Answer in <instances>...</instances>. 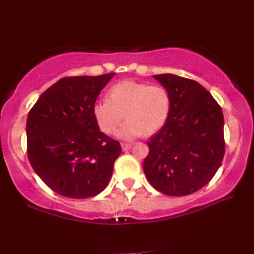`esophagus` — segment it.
I'll return each mask as SVG.
<instances>
[{
  "mask_svg": "<svg viewBox=\"0 0 254 254\" xmlns=\"http://www.w3.org/2000/svg\"><path fill=\"white\" fill-rule=\"evenodd\" d=\"M131 146H132V143H130V142H122V148L124 151L130 149Z\"/></svg>",
  "mask_w": 254,
  "mask_h": 254,
  "instance_id": "esophagus-1",
  "label": "esophagus"
}]
</instances>
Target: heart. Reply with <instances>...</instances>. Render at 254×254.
<instances>
[{
	"label": "heart",
	"mask_w": 254,
	"mask_h": 254,
	"mask_svg": "<svg viewBox=\"0 0 254 254\" xmlns=\"http://www.w3.org/2000/svg\"><path fill=\"white\" fill-rule=\"evenodd\" d=\"M170 108V94L164 86L125 79L108 88L106 100L94 105L93 115L106 135H114L125 118L118 136L131 139L154 135L165 125Z\"/></svg>",
	"instance_id": "heart-1"
}]
</instances>
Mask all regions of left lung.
I'll use <instances>...</instances> for the list:
<instances>
[{
    "instance_id": "8db88e82",
    "label": "left lung",
    "mask_w": 254,
    "mask_h": 254,
    "mask_svg": "<svg viewBox=\"0 0 254 254\" xmlns=\"http://www.w3.org/2000/svg\"><path fill=\"white\" fill-rule=\"evenodd\" d=\"M168 90L171 108L165 125L147 142L142 168L156 190L187 195L207 185L224 156L223 114L202 85L174 74L154 75Z\"/></svg>"
}]
</instances>
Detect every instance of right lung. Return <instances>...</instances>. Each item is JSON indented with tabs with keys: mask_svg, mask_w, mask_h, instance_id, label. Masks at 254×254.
Returning a JSON list of instances; mask_svg holds the SVG:
<instances>
[{
	"mask_svg": "<svg viewBox=\"0 0 254 254\" xmlns=\"http://www.w3.org/2000/svg\"><path fill=\"white\" fill-rule=\"evenodd\" d=\"M115 73L64 77L31 108L26 122L27 157L56 193L94 197L106 188L121 143L99 130L93 107Z\"/></svg>",
	"mask_w": 254,
	"mask_h": 254,
	"instance_id": "obj_1",
	"label": "right lung"
}]
</instances>
